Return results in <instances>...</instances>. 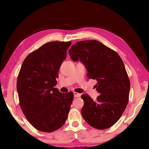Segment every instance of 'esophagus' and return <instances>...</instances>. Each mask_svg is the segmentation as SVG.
<instances>
[{
    "instance_id": "1",
    "label": "esophagus",
    "mask_w": 149,
    "mask_h": 149,
    "mask_svg": "<svg viewBox=\"0 0 149 149\" xmlns=\"http://www.w3.org/2000/svg\"><path fill=\"white\" fill-rule=\"evenodd\" d=\"M73 93H74V96L75 97H80V95H81L80 93H77V92H73Z\"/></svg>"
}]
</instances>
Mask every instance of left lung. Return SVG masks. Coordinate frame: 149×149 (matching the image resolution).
<instances>
[{"label": "left lung", "mask_w": 149, "mask_h": 149, "mask_svg": "<svg viewBox=\"0 0 149 149\" xmlns=\"http://www.w3.org/2000/svg\"><path fill=\"white\" fill-rule=\"evenodd\" d=\"M69 54L73 61L79 60L84 64L89 79L97 81L100 95L96 100L87 94L81 95L83 119L95 129L111 127L123 115L129 100L130 82L121 57L95 40L76 42Z\"/></svg>", "instance_id": "8db88e82"}]
</instances>
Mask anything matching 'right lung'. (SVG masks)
<instances>
[{"instance_id": "add662e5", "label": "right lung", "mask_w": 149, "mask_h": 149, "mask_svg": "<svg viewBox=\"0 0 149 149\" xmlns=\"http://www.w3.org/2000/svg\"><path fill=\"white\" fill-rule=\"evenodd\" d=\"M71 42H49L24 60L17 80L19 105L36 130L52 132L66 122L74 95L61 93L56 79Z\"/></svg>"}]
</instances>
